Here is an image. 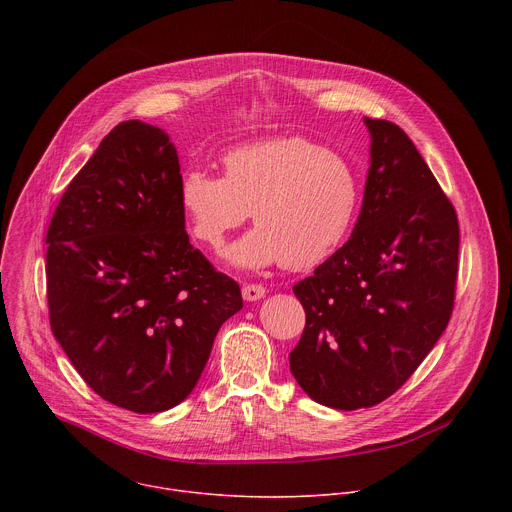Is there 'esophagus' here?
Wrapping results in <instances>:
<instances>
[{"label": "esophagus", "instance_id": "esophagus-1", "mask_svg": "<svg viewBox=\"0 0 512 512\" xmlns=\"http://www.w3.org/2000/svg\"><path fill=\"white\" fill-rule=\"evenodd\" d=\"M263 296H265V287L261 283H247V285H243V298L247 302L261 300Z\"/></svg>", "mask_w": 512, "mask_h": 512}]
</instances>
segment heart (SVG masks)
I'll return each mask as SVG.
<instances>
[{"label":"heart","instance_id":"1","mask_svg":"<svg viewBox=\"0 0 512 512\" xmlns=\"http://www.w3.org/2000/svg\"><path fill=\"white\" fill-rule=\"evenodd\" d=\"M223 168L225 178L186 172L180 202L192 235L212 251H221L253 212L257 229L231 251L241 267H314L334 253L356 218V170L312 139L243 145L223 158Z\"/></svg>","mask_w":512,"mask_h":512}]
</instances>
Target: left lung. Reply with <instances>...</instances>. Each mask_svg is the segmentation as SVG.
Listing matches in <instances>:
<instances>
[{
	"label": "left lung",
	"instance_id": "left-lung-1",
	"mask_svg": "<svg viewBox=\"0 0 512 512\" xmlns=\"http://www.w3.org/2000/svg\"><path fill=\"white\" fill-rule=\"evenodd\" d=\"M371 168L350 239L294 294L306 328L289 352L326 407H373L415 373L446 330L458 279V216L407 133L364 117Z\"/></svg>",
	"mask_w": 512,
	"mask_h": 512
}]
</instances>
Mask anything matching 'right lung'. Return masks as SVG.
<instances>
[{
    "mask_svg": "<svg viewBox=\"0 0 512 512\" xmlns=\"http://www.w3.org/2000/svg\"><path fill=\"white\" fill-rule=\"evenodd\" d=\"M170 137L113 127L72 178L46 233L50 328L105 401L133 413L182 403L241 287L190 245Z\"/></svg>",
    "mask_w": 512,
    "mask_h": 512,
    "instance_id": "right-lung-1",
    "label": "right lung"
}]
</instances>
